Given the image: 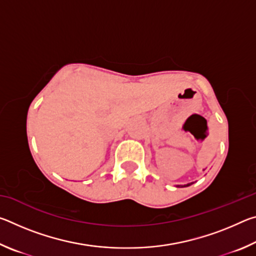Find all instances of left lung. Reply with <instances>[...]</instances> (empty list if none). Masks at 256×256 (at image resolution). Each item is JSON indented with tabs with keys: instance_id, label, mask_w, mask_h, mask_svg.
I'll return each mask as SVG.
<instances>
[{
	"instance_id": "8db88e82",
	"label": "left lung",
	"mask_w": 256,
	"mask_h": 256,
	"mask_svg": "<svg viewBox=\"0 0 256 256\" xmlns=\"http://www.w3.org/2000/svg\"><path fill=\"white\" fill-rule=\"evenodd\" d=\"M192 184H193V182H192V183H188V184H185V185H176V188H188V186L192 185Z\"/></svg>"
}]
</instances>
